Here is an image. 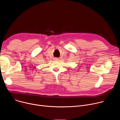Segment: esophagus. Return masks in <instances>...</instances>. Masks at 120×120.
I'll return each mask as SVG.
<instances>
[{
    "instance_id": "obj_1",
    "label": "esophagus",
    "mask_w": 120,
    "mask_h": 120,
    "mask_svg": "<svg viewBox=\"0 0 120 120\" xmlns=\"http://www.w3.org/2000/svg\"><path fill=\"white\" fill-rule=\"evenodd\" d=\"M54 60H56V61H58L59 60V58H55Z\"/></svg>"
}]
</instances>
